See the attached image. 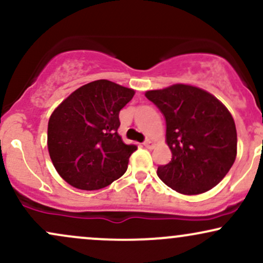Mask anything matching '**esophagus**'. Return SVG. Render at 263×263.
<instances>
[{
    "instance_id": "34e87169",
    "label": "esophagus",
    "mask_w": 263,
    "mask_h": 263,
    "mask_svg": "<svg viewBox=\"0 0 263 263\" xmlns=\"http://www.w3.org/2000/svg\"><path fill=\"white\" fill-rule=\"evenodd\" d=\"M143 144H144V147H147V148H152V147H153L152 141H151L149 138H148V140L144 141V142H143Z\"/></svg>"
}]
</instances>
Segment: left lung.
<instances>
[{"label": "left lung", "instance_id": "1", "mask_svg": "<svg viewBox=\"0 0 263 263\" xmlns=\"http://www.w3.org/2000/svg\"><path fill=\"white\" fill-rule=\"evenodd\" d=\"M146 98L163 114L172 161L159 165L161 180L178 193L195 195L221 182L234 164L237 135L231 114L215 96L176 84Z\"/></svg>", "mask_w": 263, "mask_h": 263}]
</instances>
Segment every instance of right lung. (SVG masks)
Listing matches in <instances>:
<instances>
[{"mask_svg":"<svg viewBox=\"0 0 263 263\" xmlns=\"http://www.w3.org/2000/svg\"><path fill=\"white\" fill-rule=\"evenodd\" d=\"M135 91L108 80L75 90L48 122V151L59 176L83 190L110 185L127 171L137 149L117 134L119 114Z\"/></svg>","mask_w":263,"mask_h":263,"instance_id":"add662e5","label":"right lung"}]
</instances>
